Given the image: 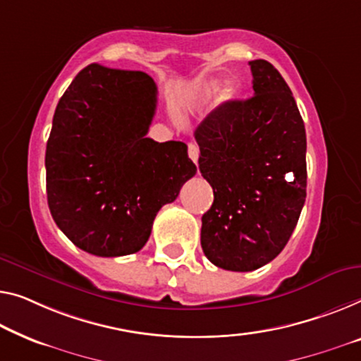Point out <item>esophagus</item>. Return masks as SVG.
<instances>
[{"instance_id": "obj_1", "label": "esophagus", "mask_w": 361, "mask_h": 361, "mask_svg": "<svg viewBox=\"0 0 361 361\" xmlns=\"http://www.w3.org/2000/svg\"><path fill=\"white\" fill-rule=\"evenodd\" d=\"M188 155H190V159L192 160V162H195V164L197 165V159H199V149H197L196 144H190V146H188Z\"/></svg>"}]
</instances>
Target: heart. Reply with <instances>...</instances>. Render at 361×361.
<instances>
[{"label": "heart", "mask_w": 361, "mask_h": 361, "mask_svg": "<svg viewBox=\"0 0 361 361\" xmlns=\"http://www.w3.org/2000/svg\"><path fill=\"white\" fill-rule=\"evenodd\" d=\"M219 90H220V82L212 80V82L199 85V87L195 90V94H192V99L197 102H206L209 99H212L214 95H217ZM230 97H232V92H230V90L224 94V99H230Z\"/></svg>", "instance_id": "obj_1"}]
</instances>
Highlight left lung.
Instances as JSON below:
<instances>
[{
    "label": "left lung",
    "instance_id": "1",
    "mask_svg": "<svg viewBox=\"0 0 361 361\" xmlns=\"http://www.w3.org/2000/svg\"><path fill=\"white\" fill-rule=\"evenodd\" d=\"M255 95L230 100L196 128L199 170L214 190L201 246L217 267L248 272L292 236L306 199V133L297 102L266 60L250 61Z\"/></svg>",
    "mask_w": 361,
    "mask_h": 361
}]
</instances>
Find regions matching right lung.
<instances>
[{"instance_id":"1","label":"right lung","mask_w":361,"mask_h":361,"mask_svg":"<svg viewBox=\"0 0 361 361\" xmlns=\"http://www.w3.org/2000/svg\"><path fill=\"white\" fill-rule=\"evenodd\" d=\"M155 109L149 74L97 63L58 102L45 154L48 207L85 252L116 257L141 250L155 215L196 175L185 142L146 137Z\"/></svg>"}]
</instances>
